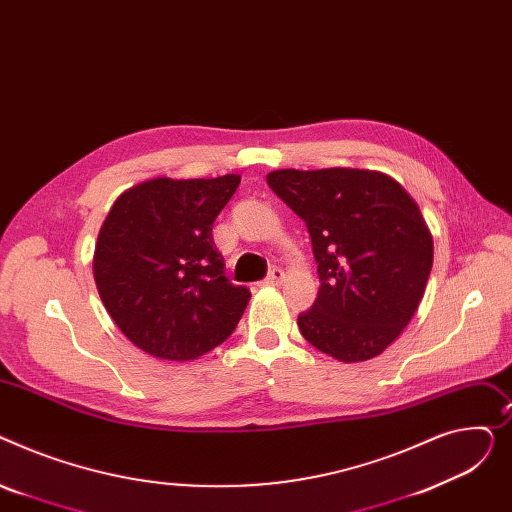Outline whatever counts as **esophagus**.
Here are the masks:
<instances>
[{
	"instance_id": "1",
	"label": "esophagus",
	"mask_w": 512,
	"mask_h": 512,
	"mask_svg": "<svg viewBox=\"0 0 512 512\" xmlns=\"http://www.w3.org/2000/svg\"><path fill=\"white\" fill-rule=\"evenodd\" d=\"M283 279H285V273H283L281 268H270V273H268V277L264 279V283H266V285H281Z\"/></svg>"
}]
</instances>
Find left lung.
<instances>
[{
	"label": "left lung",
	"mask_w": 512,
	"mask_h": 512,
	"mask_svg": "<svg viewBox=\"0 0 512 512\" xmlns=\"http://www.w3.org/2000/svg\"><path fill=\"white\" fill-rule=\"evenodd\" d=\"M266 182L312 239L320 289L297 316L304 339L345 364L380 355L413 318L432 270L434 242L417 202L370 169H277Z\"/></svg>",
	"instance_id": "obj_1"
}]
</instances>
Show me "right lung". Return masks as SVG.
<instances>
[{"instance_id":"right-lung-1","label":"right lung","mask_w":512,"mask_h":512,"mask_svg":"<svg viewBox=\"0 0 512 512\" xmlns=\"http://www.w3.org/2000/svg\"><path fill=\"white\" fill-rule=\"evenodd\" d=\"M242 177H155L113 202L93 256L101 302L144 353L190 362L221 345L252 293L225 277L213 223Z\"/></svg>"}]
</instances>
